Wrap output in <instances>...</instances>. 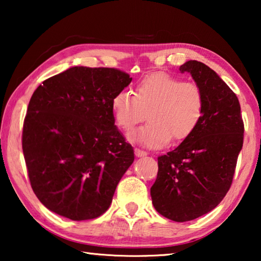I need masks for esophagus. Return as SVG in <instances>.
Returning a JSON list of instances; mask_svg holds the SVG:
<instances>
[{
	"label": "esophagus",
	"instance_id": "34e87169",
	"mask_svg": "<svg viewBox=\"0 0 261 261\" xmlns=\"http://www.w3.org/2000/svg\"><path fill=\"white\" fill-rule=\"evenodd\" d=\"M135 154H136L137 158H143V156H146L147 155V152L141 151V149H139V148H136L135 149Z\"/></svg>",
	"mask_w": 261,
	"mask_h": 261
}]
</instances>
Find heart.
Instances as JSON below:
<instances>
[{
    "mask_svg": "<svg viewBox=\"0 0 261 261\" xmlns=\"http://www.w3.org/2000/svg\"><path fill=\"white\" fill-rule=\"evenodd\" d=\"M117 126L125 132L147 117L149 123L129 135V139L147 148H161L187 139L196 130L204 112L199 86L167 73H153L141 79L130 92L112 99Z\"/></svg>",
    "mask_w": 261,
    "mask_h": 261,
    "instance_id": "b5f03b06",
    "label": "heart"
}]
</instances>
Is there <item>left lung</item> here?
Returning a JSON list of instances; mask_svg holds the SVG:
<instances>
[{
	"label": "left lung",
	"instance_id": "1",
	"mask_svg": "<svg viewBox=\"0 0 261 261\" xmlns=\"http://www.w3.org/2000/svg\"><path fill=\"white\" fill-rule=\"evenodd\" d=\"M179 71L189 72L199 86L204 112L187 139L158 158L151 197L161 215L185 222L214 210L230 189L244 124L236 94L214 70L201 62L188 61Z\"/></svg>",
	"mask_w": 261,
	"mask_h": 261
}]
</instances>
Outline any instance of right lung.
I'll use <instances>...</instances> for the list:
<instances>
[{"label":"right lung","instance_id":"right-lung-1","mask_svg":"<svg viewBox=\"0 0 261 261\" xmlns=\"http://www.w3.org/2000/svg\"><path fill=\"white\" fill-rule=\"evenodd\" d=\"M131 81L117 69L72 67L34 91L23 153L33 192L49 211L83 221L98 218L112 204L135 160L115 125L112 99Z\"/></svg>","mask_w":261,"mask_h":261}]
</instances>
